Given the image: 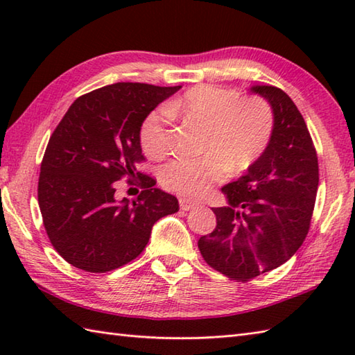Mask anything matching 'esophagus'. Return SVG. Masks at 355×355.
Listing matches in <instances>:
<instances>
[{
    "label": "esophagus",
    "instance_id": "obj_1",
    "mask_svg": "<svg viewBox=\"0 0 355 355\" xmlns=\"http://www.w3.org/2000/svg\"><path fill=\"white\" fill-rule=\"evenodd\" d=\"M200 202L195 201V200H191V198H180V207H182V210H192L195 207H198Z\"/></svg>",
    "mask_w": 355,
    "mask_h": 355
}]
</instances>
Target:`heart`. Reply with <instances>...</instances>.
<instances>
[{
	"instance_id": "b5f03b06",
	"label": "heart",
	"mask_w": 355,
	"mask_h": 355,
	"mask_svg": "<svg viewBox=\"0 0 355 355\" xmlns=\"http://www.w3.org/2000/svg\"><path fill=\"white\" fill-rule=\"evenodd\" d=\"M172 114H183L206 126L201 157H180L160 172L162 184L186 197H200L221 182L225 172L241 173L259 160L275 131V114L259 97H243L236 89L197 85L172 101L168 108L149 112L140 128L141 148L150 158L171 149Z\"/></svg>"
}]
</instances>
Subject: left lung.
I'll list each match as a JSON object with an SVG mask.
<instances>
[{"instance_id": "left-lung-1", "label": "left lung", "mask_w": 355, "mask_h": 355, "mask_svg": "<svg viewBox=\"0 0 355 355\" xmlns=\"http://www.w3.org/2000/svg\"><path fill=\"white\" fill-rule=\"evenodd\" d=\"M275 114L266 153L243 177L221 187L227 206L214 207L216 227L198 248L210 267L235 281L277 268L299 250L310 230L319 163L310 131L288 94L254 85Z\"/></svg>"}]
</instances>
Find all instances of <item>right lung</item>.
<instances>
[{"label": "right lung", "mask_w": 355, "mask_h": 355, "mask_svg": "<svg viewBox=\"0 0 355 355\" xmlns=\"http://www.w3.org/2000/svg\"><path fill=\"white\" fill-rule=\"evenodd\" d=\"M182 87L132 82L78 97L53 131L41 163L37 202L51 245L73 267L116 270L143 252L153 225L178 212V200L155 187L137 164L143 120ZM139 177L137 199L117 202L115 182Z\"/></svg>", "instance_id": "1"}]
</instances>
